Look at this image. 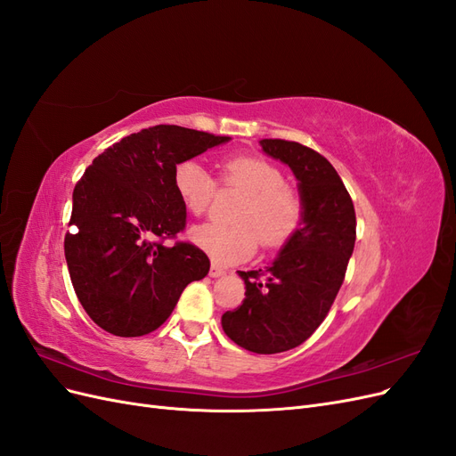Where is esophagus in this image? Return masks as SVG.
I'll return each instance as SVG.
<instances>
[{"mask_svg": "<svg viewBox=\"0 0 456 456\" xmlns=\"http://www.w3.org/2000/svg\"><path fill=\"white\" fill-rule=\"evenodd\" d=\"M224 273H226V270H224L223 266H218L216 262H213V265H211V270H209V275H211V278H220V275H224Z\"/></svg>", "mask_w": 456, "mask_h": 456, "instance_id": "esophagus-1", "label": "esophagus"}]
</instances>
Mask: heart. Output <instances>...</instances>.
<instances>
[{"label": "heart", "instance_id": "obj_1", "mask_svg": "<svg viewBox=\"0 0 456 456\" xmlns=\"http://www.w3.org/2000/svg\"><path fill=\"white\" fill-rule=\"evenodd\" d=\"M176 196L191 215H203L216 194V181L196 159H184L173 171ZM220 184L243 198L232 211L233 224L207 223L194 226L190 238L218 262L249 258L256 245L280 249L305 224V201L285 184V173L268 159L233 156L220 163Z\"/></svg>", "mask_w": 456, "mask_h": 456}]
</instances>
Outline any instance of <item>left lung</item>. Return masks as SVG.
Instances as JSON below:
<instances>
[{"label": "left lung", "mask_w": 456, "mask_h": 456, "mask_svg": "<svg viewBox=\"0 0 456 456\" xmlns=\"http://www.w3.org/2000/svg\"><path fill=\"white\" fill-rule=\"evenodd\" d=\"M260 146L295 173L305 224L266 270L238 272L245 298L223 315V329L245 350L280 354L308 340L333 306L354 253L355 211L338 173L315 150L281 139Z\"/></svg>", "instance_id": "1"}]
</instances>
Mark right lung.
<instances>
[{
    "instance_id": "right-lung-1",
    "label": "right lung",
    "mask_w": 456,
    "mask_h": 456,
    "mask_svg": "<svg viewBox=\"0 0 456 456\" xmlns=\"http://www.w3.org/2000/svg\"><path fill=\"white\" fill-rule=\"evenodd\" d=\"M230 141L178 126L133 133L106 148L74 188L64 255L81 306L116 337H142L175 310L188 283L211 262L200 247L163 240L186 226L173 171L181 161Z\"/></svg>"
}]
</instances>
